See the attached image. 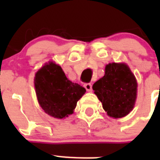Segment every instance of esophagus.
<instances>
[{
  "label": "esophagus",
  "instance_id": "esophagus-1",
  "mask_svg": "<svg viewBox=\"0 0 160 160\" xmlns=\"http://www.w3.org/2000/svg\"><path fill=\"white\" fill-rule=\"evenodd\" d=\"M85 88H86V90H87V91H92V85H91V83H86V84L84 85Z\"/></svg>",
  "mask_w": 160,
  "mask_h": 160
}]
</instances>
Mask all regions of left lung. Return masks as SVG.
<instances>
[{
	"instance_id": "left-lung-1",
	"label": "left lung",
	"mask_w": 160,
	"mask_h": 160,
	"mask_svg": "<svg viewBox=\"0 0 160 160\" xmlns=\"http://www.w3.org/2000/svg\"><path fill=\"white\" fill-rule=\"evenodd\" d=\"M93 90L109 116L122 118L135 105L137 82L127 65L110 63L106 66L105 75L93 85Z\"/></svg>"
}]
</instances>
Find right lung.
<instances>
[{
  "instance_id": "1",
  "label": "right lung",
  "mask_w": 160,
  "mask_h": 160,
  "mask_svg": "<svg viewBox=\"0 0 160 160\" xmlns=\"http://www.w3.org/2000/svg\"><path fill=\"white\" fill-rule=\"evenodd\" d=\"M35 90L38 102L46 114L63 118L73 112L77 102L86 89L66 78L60 66L49 62L35 74Z\"/></svg>"
}]
</instances>
